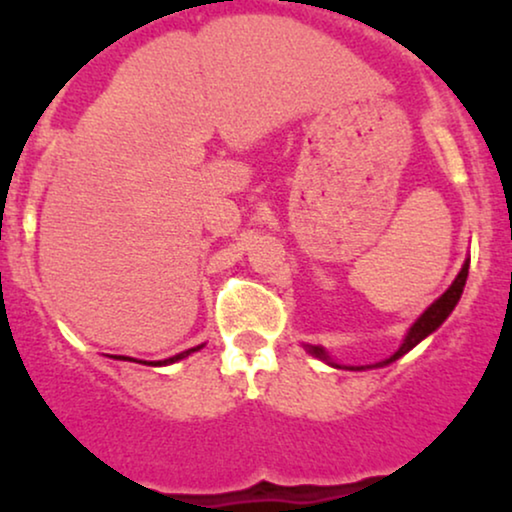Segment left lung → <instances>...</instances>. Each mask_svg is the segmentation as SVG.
Returning <instances> with one entry per match:
<instances>
[{
	"instance_id": "left-lung-1",
	"label": "left lung",
	"mask_w": 512,
	"mask_h": 512,
	"mask_svg": "<svg viewBox=\"0 0 512 512\" xmlns=\"http://www.w3.org/2000/svg\"><path fill=\"white\" fill-rule=\"evenodd\" d=\"M466 277H469V261H466V263L462 265V270H459V274H457V277H455L453 284H450L448 291L443 293L439 300H434L432 305L427 307L425 314H422V316L418 318V321L411 325L409 335H406L404 344L399 346V351H397L395 355H390L388 360H383V362H379V365H374V367L390 365V362H395L397 358H402L404 353H409L411 348L416 346V344H420L422 339H425L427 335H432V332H434L436 328H439V325H441L443 321H446V318L450 316V311L455 309L457 300L462 298V291H464ZM309 353H311V355H316V358H321V360H328V362H330L328 353H325L321 346H309ZM330 365H335V362H330ZM335 367H339V365H335ZM346 369H365V367H346Z\"/></svg>"
}]
</instances>
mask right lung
<instances>
[{
	"mask_svg": "<svg viewBox=\"0 0 512 512\" xmlns=\"http://www.w3.org/2000/svg\"><path fill=\"white\" fill-rule=\"evenodd\" d=\"M198 348H201V346H196V348H189V351H182V353H177V355H173V358H168V360H159V362H154V365H168V362L182 360V358H187V355H189V353H194V351H198ZM115 358L129 360V358H124V355H115ZM147 365H152V362H147Z\"/></svg>",
	"mask_w": 512,
	"mask_h": 512,
	"instance_id": "add662e5",
	"label": "right lung"
}]
</instances>
